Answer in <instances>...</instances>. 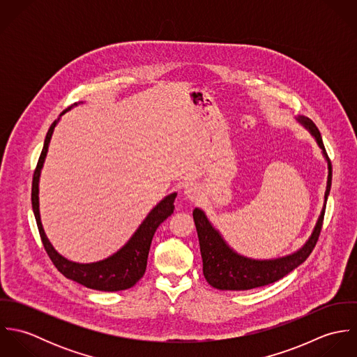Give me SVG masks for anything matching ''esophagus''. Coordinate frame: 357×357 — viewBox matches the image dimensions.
Returning <instances> with one entry per match:
<instances>
[{"label":"esophagus","instance_id":"esophagus-1","mask_svg":"<svg viewBox=\"0 0 357 357\" xmlns=\"http://www.w3.org/2000/svg\"><path fill=\"white\" fill-rule=\"evenodd\" d=\"M184 195L191 201V202H199L202 198V190L197 184H190L184 188Z\"/></svg>","mask_w":357,"mask_h":357}]
</instances>
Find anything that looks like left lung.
Masks as SVG:
<instances>
[{
	"mask_svg": "<svg viewBox=\"0 0 357 357\" xmlns=\"http://www.w3.org/2000/svg\"><path fill=\"white\" fill-rule=\"evenodd\" d=\"M297 121L304 125L309 133L314 137L317 146L321 149L323 156L327 160L328 176H327V187L324 192V204L320 211V215L316 221V225L306 241L305 245L293 255H284L273 259H253L245 255H238L232 250L228 243L224 241L221 234L211 225L208 218L206 217L204 210L195 208L192 215L199 238L201 255L204 261V279L210 286L218 290H250L255 287L266 286L279 279L284 278L287 273L300 266L309 255L320 235L326 202L331 190V162L326 153L321 136L316 125L306 116H298Z\"/></svg>",
	"mask_w": 357,
	"mask_h": 357,
	"instance_id": "8db88e82",
	"label": "left lung"
}]
</instances>
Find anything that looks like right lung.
Wrapping results in <instances>:
<instances>
[{
    "label": "right lung",
    "mask_w": 357,
    "mask_h": 357,
    "mask_svg": "<svg viewBox=\"0 0 357 357\" xmlns=\"http://www.w3.org/2000/svg\"><path fill=\"white\" fill-rule=\"evenodd\" d=\"M77 102L70 105L67 109H64L60 116L71 109ZM59 119H56L50 128L44 149L40 155L34 176H33V188H31V204L33 211L36 215V221L38 225V231L41 235L43 245L50 255L53 265L60 271L67 279H71L88 289L99 290V291H119L133 287L144 275L147 268V258L150 246L153 242V234L156 228L169 217L172 215L174 210V199L177 197L176 192L165 197L159 204L153 207L149 213V215L144 218V221L140 224V227L136 229V232L132 235V238L128 241L125 246H122L116 253L109 255L108 258L91 262V264H79L70 261L59 255L54 248L52 246L50 239L45 235V231L43 228L41 215H40V198H38V183L41 176V169L44 166V160L48 153L50 142H51L52 133L54 126L57 125Z\"/></svg>",
    "instance_id": "obj_1"
}]
</instances>
